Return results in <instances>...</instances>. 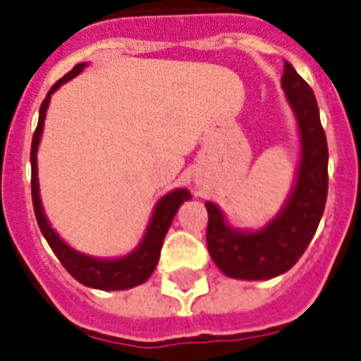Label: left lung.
<instances>
[{"label": "left lung", "instance_id": "1", "mask_svg": "<svg viewBox=\"0 0 361 361\" xmlns=\"http://www.w3.org/2000/svg\"><path fill=\"white\" fill-rule=\"evenodd\" d=\"M282 89L297 120L298 163L283 206L262 228H235L221 207L206 202L207 250L235 280H271L300 259L317 231L328 192V145L317 99L291 64L283 63Z\"/></svg>", "mask_w": 361, "mask_h": 361}]
</instances>
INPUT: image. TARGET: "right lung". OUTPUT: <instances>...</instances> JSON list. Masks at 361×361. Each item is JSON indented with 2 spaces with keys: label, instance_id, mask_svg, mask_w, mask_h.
I'll list each match as a JSON object with an SVG mask.
<instances>
[{
  "label": "right lung",
  "instance_id": "right-lung-1",
  "mask_svg": "<svg viewBox=\"0 0 361 361\" xmlns=\"http://www.w3.org/2000/svg\"><path fill=\"white\" fill-rule=\"evenodd\" d=\"M87 66H89V63L75 64L68 74L59 79L57 83L51 87V90L48 92L42 105H40L38 124L33 135V145H31V195H33V207L38 228H40L44 239L48 241L55 256L59 257V262L63 263L64 269L79 283H83L87 287L102 289V291H124V289H131V287L145 283L152 276V272L155 271V267L159 263L161 247H163V241H165L166 231L171 228L181 204L185 200H190V192L183 187H178V189L161 196L159 200L155 202L142 239L133 250L124 254V256L96 257L83 254V252L75 250L74 247H70L68 243L64 241L63 237L51 228V222L48 221V216L44 213L40 185H38V145H40V139H42L44 120H46L49 99H51L54 92L61 89L64 83H68L70 79H74L75 75L81 74Z\"/></svg>",
  "mask_w": 361,
  "mask_h": 361
}]
</instances>
